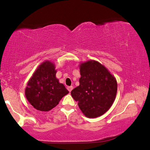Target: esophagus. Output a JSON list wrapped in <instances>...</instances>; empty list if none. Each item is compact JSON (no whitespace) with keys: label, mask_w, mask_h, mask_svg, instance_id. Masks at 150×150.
Segmentation results:
<instances>
[{"label":"esophagus","mask_w":150,"mask_h":150,"mask_svg":"<svg viewBox=\"0 0 150 150\" xmlns=\"http://www.w3.org/2000/svg\"><path fill=\"white\" fill-rule=\"evenodd\" d=\"M73 86H70V87H67V90L69 91V92H71V91L73 90Z\"/></svg>","instance_id":"obj_1"}]
</instances>
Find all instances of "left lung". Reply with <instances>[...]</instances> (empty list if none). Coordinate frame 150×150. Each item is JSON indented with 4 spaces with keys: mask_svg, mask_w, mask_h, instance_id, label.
Returning <instances> with one entry per match:
<instances>
[{
    "mask_svg": "<svg viewBox=\"0 0 150 150\" xmlns=\"http://www.w3.org/2000/svg\"><path fill=\"white\" fill-rule=\"evenodd\" d=\"M79 86L71 92L83 113L88 118L104 115L112 105L117 82L105 67L91 60L80 65Z\"/></svg>",
    "mask_w": 150,
    "mask_h": 150,
    "instance_id": "left-lung-1",
    "label": "left lung"
}]
</instances>
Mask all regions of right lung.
I'll return each mask as SVG.
<instances>
[{
  "instance_id": "obj_1",
  "label": "right lung",
  "mask_w": 150,
  "mask_h": 150,
  "mask_svg": "<svg viewBox=\"0 0 150 150\" xmlns=\"http://www.w3.org/2000/svg\"><path fill=\"white\" fill-rule=\"evenodd\" d=\"M55 74L54 64L47 61L39 66L28 83L26 97L37 110H50L69 93L65 86L59 83Z\"/></svg>"
}]
</instances>
